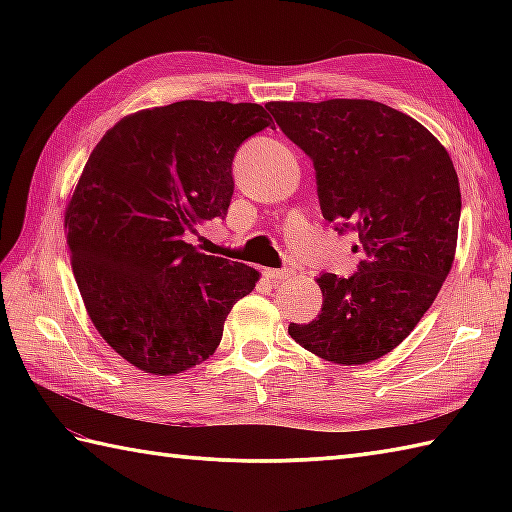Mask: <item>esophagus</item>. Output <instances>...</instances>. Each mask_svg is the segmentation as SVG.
Masks as SVG:
<instances>
[{"label":"esophagus","instance_id":"34e87169","mask_svg":"<svg viewBox=\"0 0 512 512\" xmlns=\"http://www.w3.org/2000/svg\"><path fill=\"white\" fill-rule=\"evenodd\" d=\"M264 275L273 281H284V279L292 277V270L290 268H266Z\"/></svg>","mask_w":512,"mask_h":512}]
</instances>
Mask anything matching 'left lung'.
<instances>
[{"label":"left lung","mask_w":512,"mask_h":512,"mask_svg":"<svg viewBox=\"0 0 512 512\" xmlns=\"http://www.w3.org/2000/svg\"><path fill=\"white\" fill-rule=\"evenodd\" d=\"M266 110L312 158L325 220L358 233L365 253L352 277L317 279L321 314L288 334L325 361L372 363L407 339L451 270L462 211L451 156L427 127L376 101Z\"/></svg>","instance_id":"obj_1"}]
</instances>
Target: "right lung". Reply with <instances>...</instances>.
I'll use <instances>...</instances> for the list:
<instances>
[{
    "instance_id": "obj_1",
    "label": "right lung",
    "mask_w": 512,
    "mask_h": 512,
    "mask_svg": "<svg viewBox=\"0 0 512 512\" xmlns=\"http://www.w3.org/2000/svg\"><path fill=\"white\" fill-rule=\"evenodd\" d=\"M268 125L257 103L178 101L125 116L85 162L65 209L72 273L94 328L147 374L206 361L259 281L182 237L226 215L235 151Z\"/></svg>"
}]
</instances>
